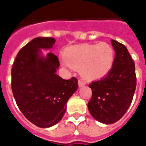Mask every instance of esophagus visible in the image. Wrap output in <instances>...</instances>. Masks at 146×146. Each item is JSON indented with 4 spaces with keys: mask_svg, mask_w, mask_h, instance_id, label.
I'll use <instances>...</instances> for the list:
<instances>
[{
    "mask_svg": "<svg viewBox=\"0 0 146 146\" xmlns=\"http://www.w3.org/2000/svg\"><path fill=\"white\" fill-rule=\"evenodd\" d=\"M78 85H79V87H82V86L85 85V82L83 81L82 80H78Z\"/></svg>",
    "mask_w": 146,
    "mask_h": 146,
    "instance_id": "esophagus-1",
    "label": "esophagus"
}]
</instances>
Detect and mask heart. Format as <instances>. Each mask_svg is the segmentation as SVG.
<instances>
[{"mask_svg":"<svg viewBox=\"0 0 146 146\" xmlns=\"http://www.w3.org/2000/svg\"><path fill=\"white\" fill-rule=\"evenodd\" d=\"M66 66L80 70L87 80L100 79L110 73L113 67L115 53L108 43L83 44L67 49L64 53Z\"/></svg>","mask_w":146,"mask_h":146,"instance_id":"1","label":"heart"}]
</instances>
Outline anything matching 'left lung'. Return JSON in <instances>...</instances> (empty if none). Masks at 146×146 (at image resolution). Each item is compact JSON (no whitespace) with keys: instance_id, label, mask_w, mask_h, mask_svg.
<instances>
[{"instance_id":"1","label":"left lung","mask_w":146,"mask_h":146,"mask_svg":"<svg viewBox=\"0 0 146 146\" xmlns=\"http://www.w3.org/2000/svg\"><path fill=\"white\" fill-rule=\"evenodd\" d=\"M116 56L113 67L102 79L89 84L92 95L88 107L96 120L106 124L118 121L131 106L136 88L135 62L121 43L111 40Z\"/></svg>"}]
</instances>
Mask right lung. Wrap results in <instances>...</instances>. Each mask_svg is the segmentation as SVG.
<instances>
[{
    "mask_svg": "<svg viewBox=\"0 0 146 146\" xmlns=\"http://www.w3.org/2000/svg\"><path fill=\"white\" fill-rule=\"evenodd\" d=\"M54 43L52 37L33 39L19 51L11 69V90L18 107L40 127L60 121L67 101L78 88L76 77L63 80L55 73L59 66L55 54L40 55V48H51Z\"/></svg>",
    "mask_w": 146,
    "mask_h": 146,
    "instance_id": "obj_1",
    "label": "right lung"
}]
</instances>
